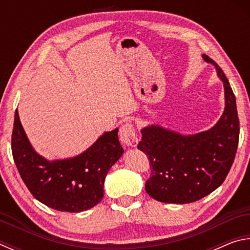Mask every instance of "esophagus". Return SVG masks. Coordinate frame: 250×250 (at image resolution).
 Masks as SVG:
<instances>
[{
  "mask_svg": "<svg viewBox=\"0 0 250 250\" xmlns=\"http://www.w3.org/2000/svg\"><path fill=\"white\" fill-rule=\"evenodd\" d=\"M119 138L121 143L128 146H135L138 145V137L137 133H135L134 125L130 122H126V124L122 125L120 128L119 132Z\"/></svg>",
  "mask_w": 250,
  "mask_h": 250,
  "instance_id": "1",
  "label": "esophagus"
}]
</instances>
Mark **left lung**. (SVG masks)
I'll return each mask as SVG.
<instances>
[{
    "instance_id": "1",
    "label": "left lung",
    "mask_w": 250,
    "mask_h": 250,
    "mask_svg": "<svg viewBox=\"0 0 250 250\" xmlns=\"http://www.w3.org/2000/svg\"><path fill=\"white\" fill-rule=\"evenodd\" d=\"M213 64L225 90V109L213 128L193 135L152 125L141 130L138 149L150 160L151 176L146 191L154 200L172 204L196 202L221 186L235 160L239 140L236 98L228 79L216 62Z\"/></svg>"
}]
</instances>
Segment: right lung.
Segmentation results:
<instances>
[{
  "mask_svg": "<svg viewBox=\"0 0 250 250\" xmlns=\"http://www.w3.org/2000/svg\"><path fill=\"white\" fill-rule=\"evenodd\" d=\"M12 154L21 177L37 201L59 211L79 213L103 200L105 176L124 149L115 129L75 158L47 161L33 149L16 110Z\"/></svg>",
  "mask_w": 250,
  "mask_h": 250,
  "instance_id": "obj_1",
  "label": "right lung"
}]
</instances>
